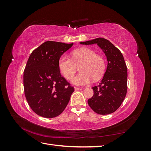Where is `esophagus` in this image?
Listing matches in <instances>:
<instances>
[{
    "label": "esophagus",
    "mask_w": 151,
    "mask_h": 151,
    "mask_svg": "<svg viewBox=\"0 0 151 151\" xmlns=\"http://www.w3.org/2000/svg\"><path fill=\"white\" fill-rule=\"evenodd\" d=\"M74 89H75V91H79V90H82V89H83V88H77V87H75Z\"/></svg>",
    "instance_id": "34e87169"
}]
</instances>
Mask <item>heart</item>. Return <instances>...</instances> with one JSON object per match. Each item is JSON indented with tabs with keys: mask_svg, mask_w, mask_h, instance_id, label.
<instances>
[{
	"mask_svg": "<svg viewBox=\"0 0 151 151\" xmlns=\"http://www.w3.org/2000/svg\"><path fill=\"white\" fill-rule=\"evenodd\" d=\"M77 65L81 71L72 78V83L77 86L90 84L93 79H99L105 70V60L103 56L97 55L94 50L83 48L72 53V57L63 54L58 59V66L61 74L67 79L74 75Z\"/></svg>",
	"mask_w": 151,
	"mask_h": 151,
	"instance_id": "1",
	"label": "heart"
}]
</instances>
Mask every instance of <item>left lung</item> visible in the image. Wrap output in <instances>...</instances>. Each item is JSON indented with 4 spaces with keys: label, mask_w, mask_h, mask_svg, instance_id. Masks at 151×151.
<instances>
[{
    "label": "left lung",
    "mask_w": 151,
    "mask_h": 151,
    "mask_svg": "<svg viewBox=\"0 0 151 151\" xmlns=\"http://www.w3.org/2000/svg\"><path fill=\"white\" fill-rule=\"evenodd\" d=\"M82 45L96 43L105 53L108 65L99 85L93 88L94 94L88 103L93 110L99 115H108L118 109L127 91V67L121 52L106 39L98 38Z\"/></svg>",
    "instance_id": "obj_1"
}]
</instances>
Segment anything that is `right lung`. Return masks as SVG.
<instances>
[{"label":"right lung","instance_id":"add662e5","mask_svg":"<svg viewBox=\"0 0 151 151\" xmlns=\"http://www.w3.org/2000/svg\"><path fill=\"white\" fill-rule=\"evenodd\" d=\"M73 43L48 41L33 50L24 71V94L35 113L45 118L58 116L74 91L60 72L58 59Z\"/></svg>","mask_w":151,"mask_h":151}]
</instances>
